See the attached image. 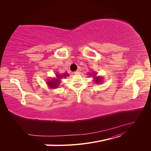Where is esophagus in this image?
Returning <instances> with one entry per match:
<instances>
[{
  "label": "esophagus",
  "mask_w": 151,
  "mask_h": 151,
  "mask_svg": "<svg viewBox=\"0 0 151 151\" xmlns=\"http://www.w3.org/2000/svg\"><path fill=\"white\" fill-rule=\"evenodd\" d=\"M75 74H80V71L79 70H76V72H74Z\"/></svg>",
  "instance_id": "34e87169"
}]
</instances>
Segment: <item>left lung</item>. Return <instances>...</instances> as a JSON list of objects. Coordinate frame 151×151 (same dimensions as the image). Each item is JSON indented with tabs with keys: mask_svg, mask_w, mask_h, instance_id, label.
I'll return each mask as SVG.
<instances>
[{
	"mask_svg": "<svg viewBox=\"0 0 151 151\" xmlns=\"http://www.w3.org/2000/svg\"><path fill=\"white\" fill-rule=\"evenodd\" d=\"M96 75V74H94L93 77H95ZM101 79H102V77H95V78H94V82L96 84H99L101 82Z\"/></svg>",
	"mask_w": 151,
	"mask_h": 151,
	"instance_id": "obj_1",
	"label": "left lung"
}]
</instances>
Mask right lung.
<instances>
[{
  "instance_id": "obj_1",
  "label": "right lung",
  "mask_w": 151,
  "mask_h": 151,
  "mask_svg": "<svg viewBox=\"0 0 151 151\" xmlns=\"http://www.w3.org/2000/svg\"><path fill=\"white\" fill-rule=\"evenodd\" d=\"M57 78H54L53 79H50L48 80L49 81L47 82V84L48 86L51 88H57L58 87L59 84H60V79H63V78H67L68 76H69V74H68L67 73H63L62 74H57Z\"/></svg>"
}]
</instances>
